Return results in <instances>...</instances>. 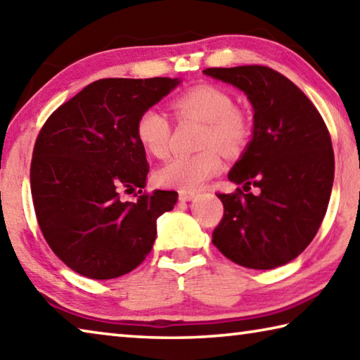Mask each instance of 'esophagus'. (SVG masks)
Wrapping results in <instances>:
<instances>
[{
	"label": "esophagus",
	"mask_w": 360,
	"mask_h": 360,
	"mask_svg": "<svg viewBox=\"0 0 360 360\" xmlns=\"http://www.w3.org/2000/svg\"><path fill=\"white\" fill-rule=\"evenodd\" d=\"M197 197V193L191 191H179V202H192V200Z\"/></svg>",
	"instance_id": "obj_1"
}]
</instances>
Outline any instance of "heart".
I'll use <instances>...</instances> for the list:
<instances>
[{
    "instance_id": "b5f03b06",
    "label": "heart",
    "mask_w": 360,
    "mask_h": 360,
    "mask_svg": "<svg viewBox=\"0 0 360 360\" xmlns=\"http://www.w3.org/2000/svg\"><path fill=\"white\" fill-rule=\"evenodd\" d=\"M179 119H192L203 124L198 154L176 155L155 172L158 184L178 191H197L222 169L225 155H236L245 149L251 136V124L246 114L233 108V100L224 89L212 84L195 85L173 101ZM135 133L139 144L154 157H165L169 150L172 127L167 115L149 108L136 120ZM218 148L216 150L215 148Z\"/></svg>"
}]
</instances>
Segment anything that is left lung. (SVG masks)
I'll list each match as a JSON object with an SVG mask.
<instances>
[{"label":"left lung","mask_w":360,"mask_h":360,"mask_svg":"<svg viewBox=\"0 0 360 360\" xmlns=\"http://www.w3.org/2000/svg\"><path fill=\"white\" fill-rule=\"evenodd\" d=\"M203 75L241 90L254 111L251 141L229 172L243 191L217 193L224 217L212 245L241 266H281L304 251L326 216L335 173L330 135L308 96L271 68Z\"/></svg>","instance_id":"left-lung-1"}]
</instances>
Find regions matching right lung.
<instances>
[{
  "label": "right lung",
  "instance_id": "1",
  "mask_svg": "<svg viewBox=\"0 0 360 360\" xmlns=\"http://www.w3.org/2000/svg\"><path fill=\"white\" fill-rule=\"evenodd\" d=\"M179 77L100 79L60 106L33 149L30 182L42 235L57 257L90 279H112L143 264L157 219L178 192H143L149 165L135 127L146 109L178 87Z\"/></svg>",
  "mask_w": 360,
  "mask_h": 360
}]
</instances>
